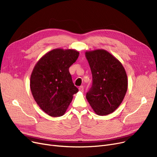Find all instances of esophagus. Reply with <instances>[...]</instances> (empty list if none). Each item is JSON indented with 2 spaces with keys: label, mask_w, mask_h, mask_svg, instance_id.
I'll list each match as a JSON object with an SVG mask.
<instances>
[{
  "label": "esophagus",
  "mask_w": 157,
  "mask_h": 157,
  "mask_svg": "<svg viewBox=\"0 0 157 157\" xmlns=\"http://www.w3.org/2000/svg\"><path fill=\"white\" fill-rule=\"evenodd\" d=\"M79 91H81V92H83L84 91V86H80L79 87Z\"/></svg>",
  "instance_id": "obj_1"
}]
</instances>
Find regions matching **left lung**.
<instances>
[{"label": "left lung", "instance_id": "left-lung-1", "mask_svg": "<svg viewBox=\"0 0 157 157\" xmlns=\"http://www.w3.org/2000/svg\"><path fill=\"white\" fill-rule=\"evenodd\" d=\"M92 74V85L86 98L95 113L105 116L122 102L128 87L127 73L121 62L104 49L85 53Z\"/></svg>", "mask_w": 157, "mask_h": 157}]
</instances>
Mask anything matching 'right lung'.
<instances>
[{"mask_svg":"<svg viewBox=\"0 0 157 157\" xmlns=\"http://www.w3.org/2000/svg\"><path fill=\"white\" fill-rule=\"evenodd\" d=\"M79 52L55 49L37 62L30 76V90L40 108L53 117L65 114L73 95L78 92L69 71Z\"/></svg>","mask_w":157,"mask_h":157,"instance_id":"obj_1","label":"right lung"}]
</instances>
